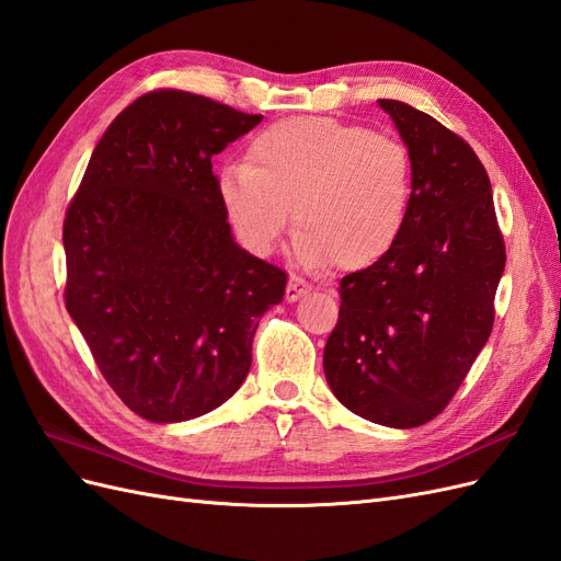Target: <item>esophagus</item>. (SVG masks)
<instances>
[{
    "label": "esophagus",
    "instance_id": "34e87169",
    "mask_svg": "<svg viewBox=\"0 0 561 561\" xmlns=\"http://www.w3.org/2000/svg\"><path fill=\"white\" fill-rule=\"evenodd\" d=\"M309 293H311V285L307 280H301L299 276H290V280H287V287H285V299L287 301H297Z\"/></svg>",
    "mask_w": 561,
    "mask_h": 561
}]
</instances>
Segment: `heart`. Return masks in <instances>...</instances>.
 I'll use <instances>...</instances> for the list:
<instances>
[{
  "label": "heart",
  "mask_w": 561,
  "mask_h": 561,
  "mask_svg": "<svg viewBox=\"0 0 561 561\" xmlns=\"http://www.w3.org/2000/svg\"><path fill=\"white\" fill-rule=\"evenodd\" d=\"M239 243L257 257L290 222L307 268L358 271L400 239L412 198V157L398 138L328 116L285 118L254 135L245 163L217 175Z\"/></svg>",
  "instance_id": "1"
}]
</instances>
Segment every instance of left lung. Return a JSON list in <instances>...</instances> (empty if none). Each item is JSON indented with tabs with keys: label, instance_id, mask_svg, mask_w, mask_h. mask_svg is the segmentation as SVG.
I'll return each instance as SVG.
<instances>
[{
	"label": "left lung",
	"instance_id": "1",
	"mask_svg": "<svg viewBox=\"0 0 561 561\" xmlns=\"http://www.w3.org/2000/svg\"><path fill=\"white\" fill-rule=\"evenodd\" d=\"M412 157L400 239L339 283L322 367L346 410L390 428L443 414L494 328L505 243L472 147L400 100H379Z\"/></svg>",
	"mask_w": 561,
	"mask_h": 561
}]
</instances>
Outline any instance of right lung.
Listing matches in <instances>:
<instances>
[{"label":"right lung","mask_w":561,"mask_h":561,"mask_svg":"<svg viewBox=\"0 0 561 561\" xmlns=\"http://www.w3.org/2000/svg\"><path fill=\"white\" fill-rule=\"evenodd\" d=\"M262 122L180 89L140 95L95 145L65 210V307L122 402L154 423L229 400L283 268L231 239L213 157Z\"/></svg>","instance_id":"obj_1"}]
</instances>
